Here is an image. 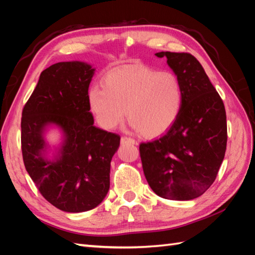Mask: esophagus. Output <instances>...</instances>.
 <instances>
[{"mask_svg": "<svg viewBox=\"0 0 255 255\" xmlns=\"http://www.w3.org/2000/svg\"><path fill=\"white\" fill-rule=\"evenodd\" d=\"M122 143H132V144H134V143H137V141L133 138L125 136V137L122 138Z\"/></svg>", "mask_w": 255, "mask_h": 255, "instance_id": "1", "label": "esophagus"}]
</instances>
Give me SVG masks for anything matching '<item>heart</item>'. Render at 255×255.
Returning a JSON list of instances; mask_svg holds the SVG:
<instances>
[{
	"mask_svg": "<svg viewBox=\"0 0 255 255\" xmlns=\"http://www.w3.org/2000/svg\"><path fill=\"white\" fill-rule=\"evenodd\" d=\"M89 103L97 123L114 129L125 116L144 137L154 138L173 126L184 103L183 84L172 71L141 63L125 64L108 72L103 88L92 86Z\"/></svg>",
	"mask_w": 255,
	"mask_h": 255,
	"instance_id": "obj_1",
	"label": "heart"
}]
</instances>
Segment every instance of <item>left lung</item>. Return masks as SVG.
<instances>
[{"mask_svg":"<svg viewBox=\"0 0 255 255\" xmlns=\"http://www.w3.org/2000/svg\"><path fill=\"white\" fill-rule=\"evenodd\" d=\"M183 84L180 116L163 136L139 145L147 182L160 197L191 200L210 187L227 147L224 102L202 64L187 52L161 51Z\"/></svg>","mask_w":255,"mask_h":255,"instance_id":"1","label":"left lung"}]
</instances>
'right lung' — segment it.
<instances>
[{"label":"right lung","instance_id":"add662e5","mask_svg":"<svg viewBox=\"0 0 255 255\" xmlns=\"http://www.w3.org/2000/svg\"><path fill=\"white\" fill-rule=\"evenodd\" d=\"M95 69L81 61L58 62L41 72L21 113V152L31 180L51 205L67 213L99 206L110 189L111 161L119 134L94 126L89 86ZM57 126L63 142L52 159L44 132Z\"/></svg>","mask_w":255,"mask_h":255}]
</instances>
